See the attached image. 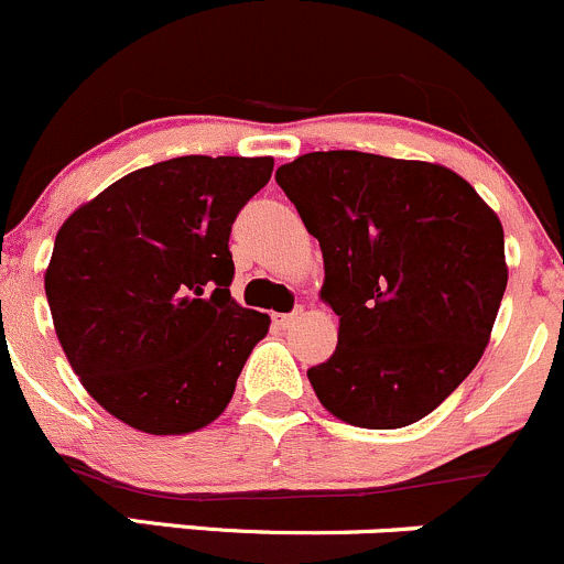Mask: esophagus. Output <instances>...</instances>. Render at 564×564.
<instances>
[{"instance_id":"1","label":"esophagus","mask_w":564,"mask_h":564,"mask_svg":"<svg viewBox=\"0 0 564 564\" xmlns=\"http://www.w3.org/2000/svg\"><path fill=\"white\" fill-rule=\"evenodd\" d=\"M295 317H299V312H288V315H271V321H274L276 328H288Z\"/></svg>"}]
</instances>
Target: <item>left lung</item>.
Segmentation results:
<instances>
[{"label":"left lung","instance_id":"left-lung-1","mask_svg":"<svg viewBox=\"0 0 564 564\" xmlns=\"http://www.w3.org/2000/svg\"><path fill=\"white\" fill-rule=\"evenodd\" d=\"M321 241L334 356L306 371L325 410L402 429L445 402L489 345L508 269L497 214L454 171L312 152L276 171Z\"/></svg>","mask_w":564,"mask_h":564}]
</instances>
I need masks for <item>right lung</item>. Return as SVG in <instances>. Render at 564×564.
<instances>
[{
	"mask_svg": "<svg viewBox=\"0 0 564 564\" xmlns=\"http://www.w3.org/2000/svg\"><path fill=\"white\" fill-rule=\"evenodd\" d=\"M271 156L187 154L127 173L56 234L45 295L69 367L149 434L212 423L269 315L230 299V228Z\"/></svg>",
	"mask_w": 564,
	"mask_h": 564,
	"instance_id": "add662e5",
	"label": "right lung"
}]
</instances>
